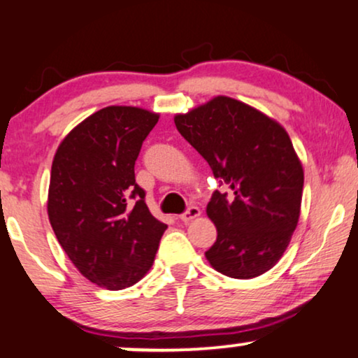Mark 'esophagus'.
<instances>
[{
    "label": "esophagus",
    "instance_id": "1",
    "mask_svg": "<svg viewBox=\"0 0 358 358\" xmlns=\"http://www.w3.org/2000/svg\"><path fill=\"white\" fill-rule=\"evenodd\" d=\"M201 215V211H200V208H196V206H189L187 211L183 213L182 216H180V220L183 221V223H188V221H192V220H194V218H198V216Z\"/></svg>",
    "mask_w": 358,
    "mask_h": 358
}]
</instances>
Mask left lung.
Here are the masks:
<instances>
[{
    "label": "left lung",
    "instance_id": "obj_1",
    "mask_svg": "<svg viewBox=\"0 0 358 358\" xmlns=\"http://www.w3.org/2000/svg\"><path fill=\"white\" fill-rule=\"evenodd\" d=\"M175 125L229 188L213 193L206 206L218 231L205 252L211 268L236 279L274 268L299 221L304 188V170L286 129L226 96L176 114Z\"/></svg>",
    "mask_w": 358,
    "mask_h": 358
}]
</instances>
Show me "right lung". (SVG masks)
Returning a JSON list of instances; mask_svg holds the SVG:
<instances>
[{"label": "right lung", "mask_w": 358, "mask_h": 358, "mask_svg": "<svg viewBox=\"0 0 358 358\" xmlns=\"http://www.w3.org/2000/svg\"><path fill=\"white\" fill-rule=\"evenodd\" d=\"M158 119L142 107H103L76 125L54 155L48 193L54 234L79 273L108 291L134 286L150 271L166 229L134 171Z\"/></svg>", "instance_id": "obj_1"}]
</instances>
